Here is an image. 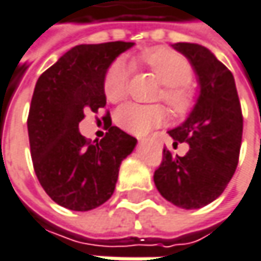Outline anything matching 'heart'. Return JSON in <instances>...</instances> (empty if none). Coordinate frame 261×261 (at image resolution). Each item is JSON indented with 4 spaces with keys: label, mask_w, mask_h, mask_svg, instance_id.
<instances>
[{
    "label": "heart",
    "mask_w": 261,
    "mask_h": 261,
    "mask_svg": "<svg viewBox=\"0 0 261 261\" xmlns=\"http://www.w3.org/2000/svg\"><path fill=\"white\" fill-rule=\"evenodd\" d=\"M139 61L146 65L163 82L156 98L163 100L173 115L184 116L194 106V92L190 86L193 79V65L184 55L167 49L155 47L143 52ZM131 65L122 60H115L106 70L103 91L109 101L119 103L130 92ZM167 112L161 105H136L128 103L115 113L116 124L131 134H146L161 125Z\"/></svg>",
    "instance_id": "heart-1"
}]
</instances>
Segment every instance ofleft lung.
I'll return each instance as SVG.
<instances>
[{
  "instance_id": "obj_1",
  "label": "left lung",
  "mask_w": 261,
  "mask_h": 261,
  "mask_svg": "<svg viewBox=\"0 0 261 261\" xmlns=\"http://www.w3.org/2000/svg\"><path fill=\"white\" fill-rule=\"evenodd\" d=\"M191 61L200 97L188 119L169 131L173 146L187 142L184 156L163 149L154 173L160 194L184 209H197L220 197L236 172L242 143L244 116L234 77L206 47L194 43L173 46Z\"/></svg>"
}]
</instances>
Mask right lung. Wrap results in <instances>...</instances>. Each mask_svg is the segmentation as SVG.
Instances as JSON below:
<instances>
[{"mask_svg": "<svg viewBox=\"0 0 261 261\" xmlns=\"http://www.w3.org/2000/svg\"><path fill=\"white\" fill-rule=\"evenodd\" d=\"M131 46L125 41L76 46L36 83L28 113L33 166L46 194L67 209L91 211L109 200L119 166L136 146V137L112 121L100 142L79 133L86 112L106 106L107 67Z\"/></svg>", "mask_w": 261, "mask_h": 261, "instance_id": "add662e5", "label": "right lung"}]
</instances>
